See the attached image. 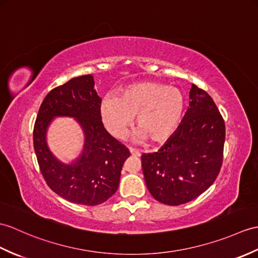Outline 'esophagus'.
I'll list each match as a JSON object with an SVG mask.
<instances>
[{"instance_id": "34e87169", "label": "esophagus", "mask_w": 258, "mask_h": 258, "mask_svg": "<svg viewBox=\"0 0 258 258\" xmlns=\"http://www.w3.org/2000/svg\"><path fill=\"white\" fill-rule=\"evenodd\" d=\"M130 152H131L132 155H133V156H137V157L141 156V152L137 151V149H135V148H133V147L130 148Z\"/></svg>"}]
</instances>
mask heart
I'll return each mask as SVG.
<instances>
[{"label": "heart", "instance_id": "1", "mask_svg": "<svg viewBox=\"0 0 258 258\" xmlns=\"http://www.w3.org/2000/svg\"><path fill=\"white\" fill-rule=\"evenodd\" d=\"M185 97L177 88L145 81L124 89L119 98L107 95L100 113L110 133L121 139L136 116L139 139L154 145L164 144L176 134L182 123Z\"/></svg>", "mask_w": 258, "mask_h": 258}]
</instances>
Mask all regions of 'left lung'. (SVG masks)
<instances>
[{"label":"left lung","mask_w":258,"mask_h":258,"mask_svg":"<svg viewBox=\"0 0 258 258\" xmlns=\"http://www.w3.org/2000/svg\"><path fill=\"white\" fill-rule=\"evenodd\" d=\"M190 107L176 134L158 152L142 155L145 182L157 201L179 206L215 181L223 163L225 123L214 101L192 85Z\"/></svg>","instance_id":"obj_1"}]
</instances>
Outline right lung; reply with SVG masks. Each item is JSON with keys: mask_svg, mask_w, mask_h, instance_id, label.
<instances>
[{"mask_svg": "<svg viewBox=\"0 0 258 258\" xmlns=\"http://www.w3.org/2000/svg\"><path fill=\"white\" fill-rule=\"evenodd\" d=\"M91 75L73 78L48 93L36 117L33 140L39 169L53 192L70 202L97 206L116 192L122 167L130 151L109 134L102 123L101 98ZM55 116L77 118L85 132V148L73 164L52 156L45 144V131Z\"/></svg>", "mask_w": 258, "mask_h": 258, "instance_id": "add662e5", "label": "right lung"}]
</instances>
